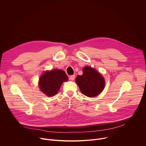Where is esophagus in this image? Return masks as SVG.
I'll return each instance as SVG.
<instances>
[{
	"instance_id": "34e87169",
	"label": "esophagus",
	"mask_w": 146,
	"mask_h": 146,
	"mask_svg": "<svg viewBox=\"0 0 146 146\" xmlns=\"http://www.w3.org/2000/svg\"><path fill=\"white\" fill-rule=\"evenodd\" d=\"M69 78H70V80L73 81V80H74V78H75V75H71Z\"/></svg>"
}]
</instances>
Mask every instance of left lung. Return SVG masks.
<instances>
[{
    "label": "left lung",
    "instance_id": "left-lung-1",
    "mask_svg": "<svg viewBox=\"0 0 146 146\" xmlns=\"http://www.w3.org/2000/svg\"><path fill=\"white\" fill-rule=\"evenodd\" d=\"M83 74L77 76L76 82L82 94L88 97L98 95L104 89L105 80L94 69L86 66L82 69Z\"/></svg>",
    "mask_w": 146,
    "mask_h": 146
}]
</instances>
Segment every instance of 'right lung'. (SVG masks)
Returning <instances> with one entry per match:
<instances>
[{"instance_id": "1", "label": "right lung", "mask_w": 146, "mask_h": 146, "mask_svg": "<svg viewBox=\"0 0 146 146\" xmlns=\"http://www.w3.org/2000/svg\"><path fill=\"white\" fill-rule=\"evenodd\" d=\"M68 77L63 70L55 69L45 72L39 80V87L48 96H54L58 92L64 81H67Z\"/></svg>"}]
</instances>
